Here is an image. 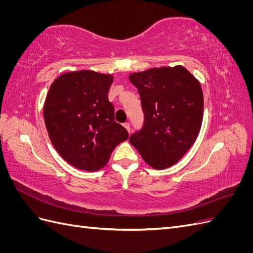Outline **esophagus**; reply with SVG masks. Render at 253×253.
Listing matches in <instances>:
<instances>
[{
	"label": "esophagus",
	"mask_w": 253,
	"mask_h": 253,
	"mask_svg": "<svg viewBox=\"0 0 253 253\" xmlns=\"http://www.w3.org/2000/svg\"><path fill=\"white\" fill-rule=\"evenodd\" d=\"M124 126L127 129L128 132L131 131V125H129V122H125V124H124Z\"/></svg>",
	"instance_id": "34e87169"
}]
</instances>
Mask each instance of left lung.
Returning <instances> with one entry per match:
<instances>
[{
    "mask_svg": "<svg viewBox=\"0 0 253 253\" xmlns=\"http://www.w3.org/2000/svg\"><path fill=\"white\" fill-rule=\"evenodd\" d=\"M138 89L143 124L129 142L154 169L172 167L197 138L204 114L201 84L185 67H160L129 76Z\"/></svg>",
    "mask_w": 253,
    "mask_h": 253,
    "instance_id": "obj_1",
    "label": "left lung"
}]
</instances>
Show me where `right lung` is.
Masks as SVG:
<instances>
[{"mask_svg": "<svg viewBox=\"0 0 253 253\" xmlns=\"http://www.w3.org/2000/svg\"><path fill=\"white\" fill-rule=\"evenodd\" d=\"M112 82L111 75L79 71L60 76L48 90L44 120L50 141L77 169H101L114 149L128 138L109 101Z\"/></svg>", "mask_w": 253, "mask_h": 253, "instance_id": "right-lung-1", "label": "right lung"}]
</instances>
